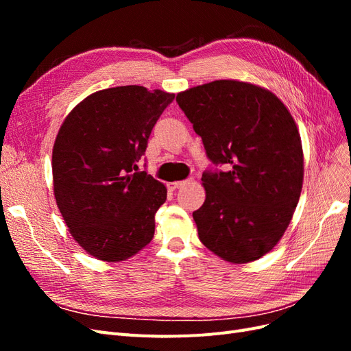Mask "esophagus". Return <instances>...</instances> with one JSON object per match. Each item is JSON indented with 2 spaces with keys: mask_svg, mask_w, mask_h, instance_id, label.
I'll list each match as a JSON object with an SVG mask.
<instances>
[{
  "mask_svg": "<svg viewBox=\"0 0 351 351\" xmlns=\"http://www.w3.org/2000/svg\"><path fill=\"white\" fill-rule=\"evenodd\" d=\"M189 182H192V178H189V180H183V182H173V183H168V190H177L178 187H182V186H184V184H187Z\"/></svg>",
  "mask_w": 351,
  "mask_h": 351,
  "instance_id": "esophagus-1",
  "label": "esophagus"
}]
</instances>
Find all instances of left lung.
Masks as SVG:
<instances>
[{
	"instance_id": "1",
	"label": "left lung",
	"mask_w": 351,
	"mask_h": 351,
	"mask_svg": "<svg viewBox=\"0 0 351 351\" xmlns=\"http://www.w3.org/2000/svg\"><path fill=\"white\" fill-rule=\"evenodd\" d=\"M176 101L214 164L202 174L206 199L193 212L200 241L228 262L262 258L282 237L302 192L291 114L269 90L237 80L202 84Z\"/></svg>"
}]
</instances>
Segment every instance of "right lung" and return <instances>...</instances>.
Returning <instances> with one entry per match:
<instances>
[{"mask_svg": "<svg viewBox=\"0 0 351 351\" xmlns=\"http://www.w3.org/2000/svg\"><path fill=\"white\" fill-rule=\"evenodd\" d=\"M174 93L119 86L92 93L62 123L52 151L58 209L80 246L107 262L129 259L155 232L165 186L139 162Z\"/></svg>", "mask_w": 351, "mask_h": 351, "instance_id": "add662e5", "label": "right lung"}]
</instances>
